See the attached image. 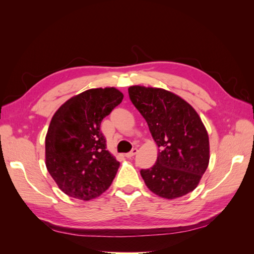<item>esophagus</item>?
I'll return each mask as SVG.
<instances>
[{"label": "esophagus", "mask_w": 254, "mask_h": 254, "mask_svg": "<svg viewBox=\"0 0 254 254\" xmlns=\"http://www.w3.org/2000/svg\"><path fill=\"white\" fill-rule=\"evenodd\" d=\"M136 152H137V149L136 148H133L131 151H130V152H128V153H126V157L127 158H132L134 155H136Z\"/></svg>", "instance_id": "1"}]
</instances>
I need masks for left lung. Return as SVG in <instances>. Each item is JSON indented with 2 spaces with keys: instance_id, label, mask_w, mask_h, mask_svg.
Returning a JSON list of instances; mask_svg holds the SVG:
<instances>
[{
  "instance_id": "8db88e82",
  "label": "left lung",
  "mask_w": 254,
  "mask_h": 254,
  "mask_svg": "<svg viewBox=\"0 0 254 254\" xmlns=\"http://www.w3.org/2000/svg\"><path fill=\"white\" fill-rule=\"evenodd\" d=\"M129 97L158 145L155 165L141 176L153 194L175 199L193 191L210 161L209 135L196 110L164 89L131 86Z\"/></svg>"
}]
</instances>
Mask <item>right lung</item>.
Here are the masks:
<instances>
[{
  "label": "right lung",
  "instance_id": "obj_1",
  "mask_svg": "<svg viewBox=\"0 0 254 254\" xmlns=\"http://www.w3.org/2000/svg\"><path fill=\"white\" fill-rule=\"evenodd\" d=\"M113 87L75 95L53 115L45 136V165L67 196L91 200L109 189L120 162L106 147L104 118L123 101Z\"/></svg>",
  "mask_w": 254,
  "mask_h": 254
}]
</instances>
